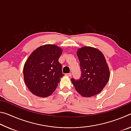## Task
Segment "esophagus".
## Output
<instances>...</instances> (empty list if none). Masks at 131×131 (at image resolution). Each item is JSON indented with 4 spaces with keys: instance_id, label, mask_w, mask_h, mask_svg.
I'll return each mask as SVG.
<instances>
[{
    "instance_id": "34e87169",
    "label": "esophagus",
    "mask_w": 131,
    "mask_h": 131,
    "mask_svg": "<svg viewBox=\"0 0 131 131\" xmlns=\"http://www.w3.org/2000/svg\"><path fill=\"white\" fill-rule=\"evenodd\" d=\"M66 76H69V77H71V76H72V73H68V74H66Z\"/></svg>"
}]
</instances>
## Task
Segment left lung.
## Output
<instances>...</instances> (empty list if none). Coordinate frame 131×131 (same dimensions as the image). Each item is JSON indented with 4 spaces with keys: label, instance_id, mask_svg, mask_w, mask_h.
Wrapping results in <instances>:
<instances>
[{
    "label": "left lung",
    "instance_id": "obj_1",
    "mask_svg": "<svg viewBox=\"0 0 131 131\" xmlns=\"http://www.w3.org/2000/svg\"><path fill=\"white\" fill-rule=\"evenodd\" d=\"M77 55L81 70L80 79H71L77 92L84 97H91L103 90L110 78V70L105 57L96 48L84 46Z\"/></svg>",
    "mask_w": 131,
    "mask_h": 131
}]
</instances>
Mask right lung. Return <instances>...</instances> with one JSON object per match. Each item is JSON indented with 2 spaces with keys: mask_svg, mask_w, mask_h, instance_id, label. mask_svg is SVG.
<instances>
[{
  "mask_svg": "<svg viewBox=\"0 0 131 131\" xmlns=\"http://www.w3.org/2000/svg\"><path fill=\"white\" fill-rule=\"evenodd\" d=\"M62 49L54 44L37 48L28 58L23 69L26 87L37 96L48 97L55 91L64 74L58 62Z\"/></svg>",
  "mask_w": 131,
  "mask_h": 131,
  "instance_id": "add662e5",
  "label": "right lung"
}]
</instances>
